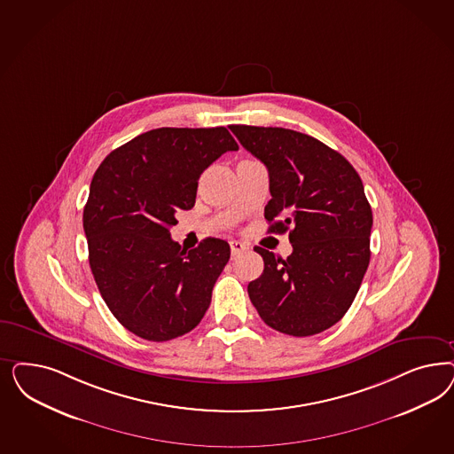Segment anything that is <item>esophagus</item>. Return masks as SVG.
Segmentation results:
<instances>
[{
  "mask_svg": "<svg viewBox=\"0 0 454 454\" xmlns=\"http://www.w3.org/2000/svg\"><path fill=\"white\" fill-rule=\"evenodd\" d=\"M246 249H247V246L242 244V242H239V240H232V242H231V252H232V255H237V254H240V252H244Z\"/></svg>",
  "mask_w": 454,
  "mask_h": 454,
  "instance_id": "esophagus-1",
  "label": "esophagus"
}]
</instances>
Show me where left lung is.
<instances>
[{"instance_id":"8db88e82","label":"left lung","mask_w":454,"mask_h":454,"mask_svg":"<svg viewBox=\"0 0 454 454\" xmlns=\"http://www.w3.org/2000/svg\"><path fill=\"white\" fill-rule=\"evenodd\" d=\"M231 130L267 167L269 232L289 231L293 244L287 259L254 247L263 272L247 287L250 301L278 333L319 334L351 308L371 259L372 212L361 176L336 150L306 133L250 125Z\"/></svg>"}]
</instances>
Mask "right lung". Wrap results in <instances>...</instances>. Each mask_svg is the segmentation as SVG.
<instances>
[{
  "label": "right lung",
  "instance_id": "1",
  "mask_svg": "<svg viewBox=\"0 0 454 454\" xmlns=\"http://www.w3.org/2000/svg\"><path fill=\"white\" fill-rule=\"evenodd\" d=\"M229 150L239 145L225 127H163L118 146L91 178L83 210L90 269L105 304L135 336H184L210 306L229 244L208 237L187 252L170 227L195 204L205 168Z\"/></svg>",
  "mask_w": 454,
  "mask_h": 454
}]
</instances>
